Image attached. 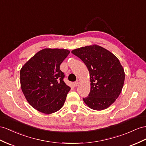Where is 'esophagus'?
I'll return each mask as SVG.
<instances>
[{"label":"esophagus","instance_id":"esophagus-1","mask_svg":"<svg viewBox=\"0 0 146 146\" xmlns=\"http://www.w3.org/2000/svg\"><path fill=\"white\" fill-rule=\"evenodd\" d=\"M78 84H79V82H78V81H76V82H74V83H73L74 86V87H76L78 85Z\"/></svg>","mask_w":146,"mask_h":146}]
</instances>
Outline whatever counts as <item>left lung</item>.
<instances>
[{
    "label": "left lung",
    "instance_id": "obj_1",
    "mask_svg": "<svg viewBox=\"0 0 146 146\" xmlns=\"http://www.w3.org/2000/svg\"><path fill=\"white\" fill-rule=\"evenodd\" d=\"M83 61L89 72L91 91L83 98L92 109L102 110L111 105L121 93L125 72L119 60L109 50L93 45L72 51Z\"/></svg>",
    "mask_w": 146,
    "mask_h": 146
}]
</instances>
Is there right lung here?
Returning <instances> with one entry per match:
<instances>
[{
	"label": "right lung",
	"mask_w": 146,
	"mask_h": 146,
	"mask_svg": "<svg viewBox=\"0 0 146 146\" xmlns=\"http://www.w3.org/2000/svg\"><path fill=\"white\" fill-rule=\"evenodd\" d=\"M70 51L44 48L29 59L20 70V83L29 104L46 114L57 111L64 104L70 87L60 66Z\"/></svg>",
	"instance_id": "obj_1"
}]
</instances>
